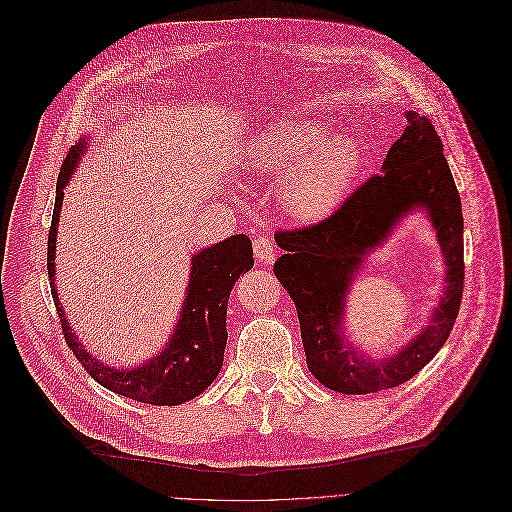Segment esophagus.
<instances>
[{
  "label": "esophagus",
  "mask_w": 512,
  "mask_h": 512,
  "mask_svg": "<svg viewBox=\"0 0 512 512\" xmlns=\"http://www.w3.org/2000/svg\"><path fill=\"white\" fill-rule=\"evenodd\" d=\"M252 246H254V254H256L258 262L270 264L275 260L277 252H275V246H273V239H268L266 235H258V237H254Z\"/></svg>",
  "instance_id": "1"
}]
</instances>
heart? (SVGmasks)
Here are the masks:
<instances>
[{
	"label": "heart",
	"instance_id": "b5f03b06",
	"mask_svg": "<svg viewBox=\"0 0 512 512\" xmlns=\"http://www.w3.org/2000/svg\"><path fill=\"white\" fill-rule=\"evenodd\" d=\"M248 169L283 175L281 204L291 217L318 219L349 192L359 169V148L345 136H328L316 122H277L250 144Z\"/></svg>",
	"mask_w": 512,
	"mask_h": 512
}]
</instances>
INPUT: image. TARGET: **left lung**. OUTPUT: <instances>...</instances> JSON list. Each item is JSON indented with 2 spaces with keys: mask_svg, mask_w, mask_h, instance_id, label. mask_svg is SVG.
<instances>
[{
  "mask_svg": "<svg viewBox=\"0 0 512 512\" xmlns=\"http://www.w3.org/2000/svg\"><path fill=\"white\" fill-rule=\"evenodd\" d=\"M405 117L409 126L390 146L380 173L324 221L275 235L285 250L275 262V275L295 304L308 368L326 388L345 395L378 393L413 378L446 343L461 308L465 262L459 190L430 119L415 111ZM413 207H424L437 229L447 262L445 295L432 325L397 356L372 363L344 343V295L363 256Z\"/></svg>",
  "mask_w": 512,
  "mask_h": 512,
  "instance_id": "8db88e82",
  "label": "left lung"
}]
</instances>
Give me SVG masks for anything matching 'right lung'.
Wrapping results in <instances>:
<instances>
[{
	"mask_svg": "<svg viewBox=\"0 0 512 512\" xmlns=\"http://www.w3.org/2000/svg\"><path fill=\"white\" fill-rule=\"evenodd\" d=\"M84 150L86 140L82 138L68 150L62 169H59L53 219L47 239V273L64 339L82 368L113 393L148 405H182L213 384L223 366L227 345V299L239 275H246L254 266L252 242L244 233L231 235L225 242L204 248L192 258L190 285L182 314H179L171 341L159 355L130 370H115L101 364L72 333L53 285L55 237L59 210H62L64 202V188Z\"/></svg>",
	"mask_w": 512,
	"mask_h": 512,
	"instance_id": "add662e5",
	"label": "right lung"
}]
</instances>
